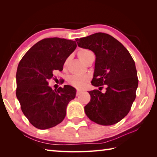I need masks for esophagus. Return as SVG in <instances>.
<instances>
[{
    "label": "esophagus",
    "instance_id": "34e87169",
    "mask_svg": "<svg viewBox=\"0 0 157 157\" xmlns=\"http://www.w3.org/2000/svg\"><path fill=\"white\" fill-rule=\"evenodd\" d=\"M82 93V90H78L77 91H76V96H79Z\"/></svg>",
    "mask_w": 157,
    "mask_h": 157
}]
</instances>
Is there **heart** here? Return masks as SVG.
<instances>
[{
    "label": "heart",
    "instance_id": "1",
    "mask_svg": "<svg viewBox=\"0 0 157 157\" xmlns=\"http://www.w3.org/2000/svg\"><path fill=\"white\" fill-rule=\"evenodd\" d=\"M92 54H93V52L91 51L86 50V49H82V50L78 51V56L80 60H81L83 62V63H84V62L86 60V59H87V58L89 56ZM68 60H67L64 62V67H67V63H68ZM88 81H89L88 76H79V75L72 76L69 79L70 83H71V84L73 86H75V87L78 88V89H81V88L84 87Z\"/></svg>",
    "mask_w": 157,
    "mask_h": 157
}]
</instances>
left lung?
Listing matches in <instances>:
<instances>
[{"label": "left lung", "mask_w": 157, "mask_h": 157, "mask_svg": "<svg viewBox=\"0 0 157 157\" xmlns=\"http://www.w3.org/2000/svg\"><path fill=\"white\" fill-rule=\"evenodd\" d=\"M78 46L96 56L91 84L107 85L106 91H89L90 100L85 107L89 119L102 126L119 122L130 111L138 85L135 62L128 50L110 35L96 33L76 40Z\"/></svg>", "instance_id": "left-lung-1"}]
</instances>
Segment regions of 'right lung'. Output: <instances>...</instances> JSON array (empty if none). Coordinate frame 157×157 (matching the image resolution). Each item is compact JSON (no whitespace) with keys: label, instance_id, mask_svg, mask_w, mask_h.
Segmentation results:
<instances>
[{"label":"right lung","instance_id":"1","mask_svg":"<svg viewBox=\"0 0 157 157\" xmlns=\"http://www.w3.org/2000/svg\"><path fill=\"white\" fill-rule=\"evenodd\" d=\"M75 41L46 38L31 47L17 70L16 96L29 122L40 130L54 127L66 116L76 89L64 85L53 90L48 81L55 71H62L66 60L76 48Z\"/></svg>","mask_w":157,"mask_h":157}]
</instances>
